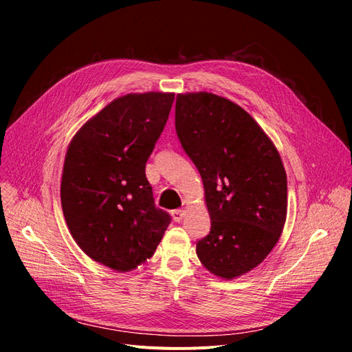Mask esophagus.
<instances>
[{"instance_id":"1","label":"esophagus","mask_w":352,"mask_h":352,"mask_svg":"<svg viewBox=\"0 0 352 352\" xmlns=\"http://www.w3.org/2000/svg\"><path fill=\"white\" fill-rule=\"evenodd\" d=\"M171 214H173V219H174L175 222H179V221H183L184 214H186V210H183V209H175V210L171 212Z\"/></svg>"}]
</instances>
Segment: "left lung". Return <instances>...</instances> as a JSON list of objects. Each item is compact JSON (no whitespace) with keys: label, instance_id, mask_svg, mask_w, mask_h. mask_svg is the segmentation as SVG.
Here are the masks:
<instances>
[{"label":"left lung","instance_id":"left-lung-1","mask_svg":"<svg viewBox=\"0 0 352 352\" xmlns=\"http://www.w3.org/2000/svg\"><path fill=\"white\" fill-rule=\"evenodd\" d=\"M175 130L201 175L212 221L197 257L219 278L241 276L263 262L285 225L279 152L248 112L208 92L177 95Z\"/></svg>","mask_w":352,"mask_h":352}]
</instances>
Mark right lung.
Returning <instances> with one entry per match:
<instances>
[{"label":"right lung","instance_id":"1","mask_svg":"<svg viewBox=\"0 0 352 352\" xmlns=\"http://www.w3.org/2000/svg\"><path fill=\"white\" fill-rule=\"evenodd\" d=\"M174 94H129L76 133L65 153L61 206L78 247L95 262L129 272L151 258L171 223L156 208L146 162Z\"/></svg>","mask_w":352,"mask_h":352}]
</instances>
